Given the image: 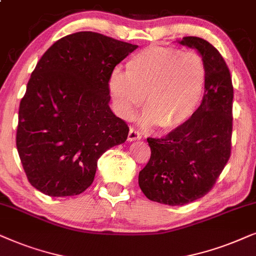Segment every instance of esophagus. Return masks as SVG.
<instances>
[{"mask_svg": "<svg viewBox=\"0 0 256 256\" xmlns=\"http://www.w3.org/2000/svg\"><path fill=\"white\" fill-rule=\"evenodd\" d=\"M128 139L130 142H134V140H138V139H142V134L139 131L136 130V128H130V131H128Z\"/></svg>", "mask_w": 256, "mask_h": 256, "instance_id": "obj_1", "label": "esophagus"}]
</instances>
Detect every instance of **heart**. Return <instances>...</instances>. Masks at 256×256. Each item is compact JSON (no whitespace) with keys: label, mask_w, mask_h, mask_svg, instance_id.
<instances>
[{"label":"heart","mask_w":256,"mask_h":256,"mask_svg":"<svg viewBox=\"0 0 256 256\" xmlns=\"http://www.w3.org/2000/svg\"><path fill=\"white\" fill-rule=\"evenodd\" d=\"M206 77L205 62L199 54L152 44L131 57L126 72L111 74L108 90L122 118L130 119L146 97L148 112L142 124L172 131L196 112Z\"/></svg>","instance_id":"heart-1"}]
</instances>
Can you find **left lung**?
<instances>
[{"mask_svg":"<svg viewBox=\"0 0 256 256\" xmlns=\"http://www.w3.org/2000/svg\"><path fill=\"white\" fill-rule=\"evenodd\" d=\"M180 44L196 49L205 62V94L192 118L165 137L148 138L151 158L139 172V187L152 202L182 206L206 196L230 156L233 84L224 57L200 37Z\"/></svg>","mask_w":256,"mask_h":256,"instance_id":"left-lung-1","label":"left lung"}]
</instances>
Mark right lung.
<instances>
[{"instance_id": "add662e5", "label": "right lung", "mask_w": 256, "mask_h": 256, "mask_svg": "<svg viewBox=\"0 0 256 256\" xmlns=\"http://www.w3.org/2000/svg\"><path fill=\"white\" fill-rule=\"evenodd\" d=\"M138 46L92 32L56 40L37 63L20 103L16 146L29 182L46 196L84 192L126 122L108 106V78Z\"/></svg>"}]
</instances>
